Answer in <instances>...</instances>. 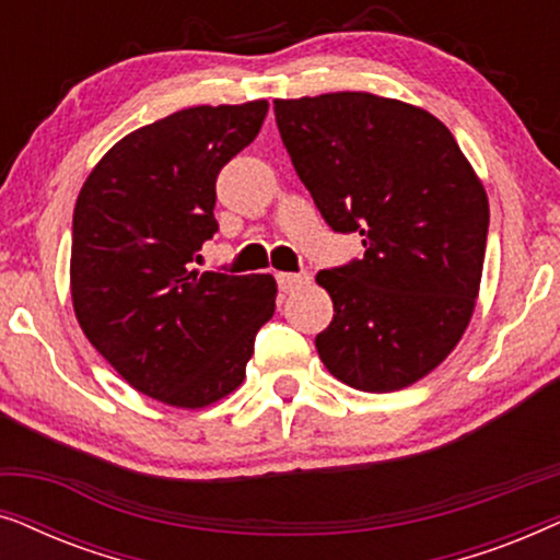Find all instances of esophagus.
Here are the masks:
<instances>
[{"mask_svg": "<svg viewBox=\"0 0 560 560\" xmlns=\"http://www.w3.org/2000/svg\"><path fill=\"white\" fill-rule=\"evenodd\" d=\"M275 280H278V288L282 290V293H293V290L308 285L311 275L308 272H278L275 275Z\"/></svg>", "mask_w": 560, "mask_h": 560, "instance_id": "obj_1", "label": "esophagus"}]
</instances>
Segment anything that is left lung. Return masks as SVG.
I'll list each match as a JSON object with an SVG mask.
<instances>
[{
    "instance_id": "8db88e82",
    "label": "left lung",
    "mask_w": 560,
    "mask_h": 560,
    "mask_svg": "<svg viewBox=\"0 0 560 560\" xmlns=\"http://www.w3.org/2000/svg\"><path fill=\"white\" fill-rule=\"evenodd\" d=\"M282 144L334 232L364 255L320 270L334 320L320 362L364 393L435 370L469 326L485 265L489 203L446 125L362 91L278 98Z\"/></svg>"
}]
</instances>
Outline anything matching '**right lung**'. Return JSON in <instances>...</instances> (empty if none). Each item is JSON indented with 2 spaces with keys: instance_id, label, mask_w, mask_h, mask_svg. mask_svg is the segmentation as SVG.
<instances>
[{
  "instance_id": "obj_1",
  "label": "right lung",
  "mask_w": 560,
  "mask_h": 560,
  "mask_svg": "<svg viewBox=\"0 0 560 560\" xmlns=\"http://www.w3.org/2000/svg\"><path fill=\"white\" fill-rule=\"evenodd\" d=\"M267 102L190 106L119 140L73 209L71 295L94 349L140 393L203 408L242 385L275 313L272 275L196 272L219 232L217 175Z\"/></svg>"
}]
</instances>
